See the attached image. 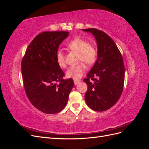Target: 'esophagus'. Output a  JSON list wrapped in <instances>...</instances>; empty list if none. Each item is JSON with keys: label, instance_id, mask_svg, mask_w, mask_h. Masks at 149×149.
Segmentation results:
<instances>
[{"label": "esophagus", "instance_id": "esophagus-1", "mask_svg": "<svg viewBox=\"0 0 149 149\" xmlns=\"http://www.w3.org/2000/svg\"><path fill=\"white\" fill-rule=\"evenodd\" d=\"M79 81H80L79 80H74V84L75 85H76V84H78L79 83Z\"/></svg>", "mask_w": 149, "mask_h": 149}]
</instances>
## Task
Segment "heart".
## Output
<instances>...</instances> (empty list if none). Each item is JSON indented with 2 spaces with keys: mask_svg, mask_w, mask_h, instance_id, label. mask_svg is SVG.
Masks as SVG:
<instances>
[{
  "mask_svg": "<svg viewBox=\"0 0 149 149\" xmlns=\"http://www.w3.org/2000/svg\"><path fill=\"white\" fill-rule=\"evenodd\" d=\"M67 47L71 50L79 53V60L83 61L87 65H92L95 62L97 57V50L93 46L90 45L89 43L83 38H76L72 40L67 45ZM56 61L60 68H65V58L64 53L62 50H58L56 54ZM86 70V68L83 63L71 66L66 72L67 78H73L74 80H78Z\"/></svg>",
  "mask_w": 149,
  "mask_h": 149,
  "instance_id": "heart-1",
  "label": "heart"
}]
</instances>
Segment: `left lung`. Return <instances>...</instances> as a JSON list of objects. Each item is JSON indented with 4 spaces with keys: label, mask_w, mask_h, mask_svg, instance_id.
Wrapping results in <instances>:
<instances>
[{
    "label": "left lung",
    "mask_w": 149,
    "mask_h": 149,
    "mask_svg": "<svg viewBox=\"0 0 149 149\" xmlns=\"http://www.w3.org/2000/svg\"><path fill=\"white\" fill-rule=\"evenodd\" d=\"M82 30L93 34L97 47V59L83 80L88 85L85 101L91 109L104 111L118 102L123 92L125 76L123 58L114 42L104 31L96 29Z\"/></svg>",
    "instance_id": "left-lung-1"
}]
</instances>
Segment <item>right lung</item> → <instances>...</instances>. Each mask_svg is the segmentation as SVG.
Masks as SVG:
<instances>
[{
	"mask_svg": "<svg viewBox=\"0 0 149 149\" xmlns=\"http://www.w3.org/2000/svg\"><path fill=\"white\" fill-rule=\"evenodd\" d=\"M68 31H45L29 45L22 61L25 91L29 101L43 113L52 114L66 106L74 86L73 79H63V71L56 54Z\"/></svg>",
	"mask_w": 149,
	"mask_h": 149,
	"instance_id": "obj_1",
	"label": "right lung"
}]
</instances>
